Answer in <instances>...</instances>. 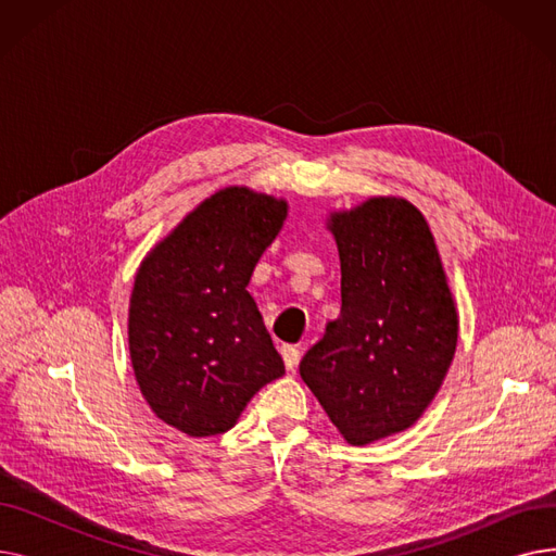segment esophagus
Here are the masks:
<instances>
[{
    "label": "esophagus",
    "instance_id": "esophagus-1",
    "mask_svg": "<svg viewBox=\"0 0 556 556\" xmlns=\"http://www.w3.org/2000/svg\"><path fill=\"white\" fill-rule=\"evenodd\" d=\"M281 356H283V365L288 371H293L300 363V349L293 344H283L281 346Z\"/></svg>",
    "mask_w": 556,
    "mask_h": 556
}]
</instances>
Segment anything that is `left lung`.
Returning <instances> with one entry per match:
<instances>
[{
    "instance_id": "1",
    "label": "left lung",
    "mask_w": 556,
    "mask_h": 556,
    "mask_svg": "<svg viewBox=\"0 0 556 556\" xmlns=\"http://www.w3.org/2000/svg\"><path fill=\"white\" fill-rule=\"evenodd\" d=\"M340 317L300 374L349 444L410 428L442 388L457 344V313L421 212L369 198L333 214Z\"/></svg>"
}]
</instances>
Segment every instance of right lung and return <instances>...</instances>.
Returning a JSON list of instances; mask_svg holds the SVG:
<instances>
[{"label":"right lung","instance_id":"add662e5","mask_svg":"<svg viewBox=\"0 0 556 556\" xmlns=\"http://www.w3.org/2000/svg\"><path fill=\"white\" fill-rule=\"evenodd\" d=\"M288 204L227 187L143 258L128 313L135 378L151 410L191 437L227 432L248 401L283 376L248 293Z\"/></svg>","mask_w":556,"mask_h":556}]
</instances>
